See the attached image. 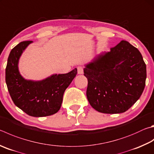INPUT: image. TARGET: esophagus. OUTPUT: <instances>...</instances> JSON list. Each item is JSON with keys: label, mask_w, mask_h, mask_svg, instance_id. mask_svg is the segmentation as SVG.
Wrapping results in <instances>:
<instances>
[{"label": "esophagus", "mask_w": 154, "mask_h": 154, "mask_svg": "<svg viewBox=\"0 0 154 154\" xmlns=\"http://www.w3.org/2000/svg\"><path fill=\"white\" fill-rule=\"evenodd\" d=\"M77 73L79 75H82L83 73V68L82 66H78L77 67Z\"/></svg>", "instance_id": "34e87169"}]
</instances>
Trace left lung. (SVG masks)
I'll return each instance as SVG.
<instances>
[{"instance_id":"8db88e82","label":"left lung","mask_w":154,"mask_h":154,"mask_svg":"<svg viewBox=\"0 0 154 154\" xmlns=\"http://www.w3.org/2000/svg\"><path fill=\"white\" fill-rule=\"evenodd\" d=\"M87 97L95 110L106 114L125 112L143 93L146 65L137 48L122 40L85 65Z\"/></svg>"}]
</instances>
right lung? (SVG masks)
<instances>
[{
  "instance_id": "1",
  "label": "right lung",
  "mask_w": 154,
  "mask_h": 154,
  "mask_svg": "<svg viewBox=\"0 0 154 154\" xmlns=\"http://www.w3.org/2000/svg\"><path fill=\"white\" fill-rule=\"evenodd\" d=\"M32 41H24L11 50L5 71L8 91L16 106L29 116L52 115L60 110L64 92L76 76L75 68L66 74H53L40 81L27 80L19 71L22 53Z\"/></svg>"
}]
</instances>
